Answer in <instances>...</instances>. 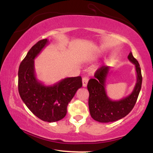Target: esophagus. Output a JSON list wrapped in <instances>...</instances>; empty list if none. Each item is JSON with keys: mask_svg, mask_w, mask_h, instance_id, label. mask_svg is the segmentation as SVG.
<instances>
[{"mask_svg": "<svg viewBox=\"0 0 153 153\" xmlns=\"http://www.w3.org/2000/svg\"><path fill=\"white\" fill-rule=\"evenodd\" d=\"M82 86L86 87L88 82V78H86V77H84V78H82Z\"/></svg>", "mask_w": 153, "mask_h": 153, "instance_id": "34e87169", "label": "esophagus"}]
</instances>
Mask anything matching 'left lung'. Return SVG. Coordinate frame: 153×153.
Listing matches in <instances>:
<instances>
[{
	"label": "left lung",
	"instance_id": "1",
	"mask_svg": "<svg viewBox=\"0 0 153 153\" xmlns=\"http://www.w3.org/2000/svg\"><path fill=\"white\" fill-rule=\"evenodd\" d=\"M128 59L135 65L137 73L136 84L129 96L118 101H113L107 96L106 82L110 71L108 66L98 69L95 73V78L90 79L88 82L89 111L94 120L102 123L115 122L126 117L134 108L141 90L143 77L140 64L131 52L128 55Z\"/></svg>",
	"mask_w": 153,
	"mask_h": 153
}]
</instances>
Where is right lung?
<instances>
[{
	"label": "right lung",
	"instance_id": "right-lung-1",
	"mask_svg": "<svg viewBox=\"0 0 153 153\" xmlns=\"http://www.w3.org/2000/svg\"><path fill=\"white\" fill-rule=\"evenodd\" d=\"M49 44L47 39L35 44L19 68V93L22 101L39 119L54 122L65 117L67 106L82 87L80 76L66 78L52 85H45L36 77L34 59Z\"/></svg>",
	"mask_w": 153,
	"mask_h": 153
}]
</instances>
